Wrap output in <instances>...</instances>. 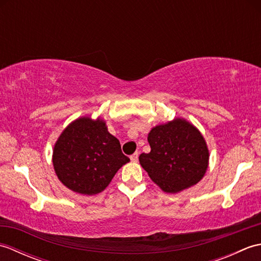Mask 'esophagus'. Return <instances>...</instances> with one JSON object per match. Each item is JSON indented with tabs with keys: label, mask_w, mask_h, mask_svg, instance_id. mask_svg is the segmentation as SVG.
<instances>
[{
	"label": "esophagus",
	"mask_w": 261,
	"mask_h": 261,
	"mask_svg": "<svg viewBox=\"0 0 261 261\" xmlns=\"http://www.w3.org/2000/svg\"><path fill=\"white\" fill-rule=\"evenodd\" d=\"M138 158H139V153H138V152H135L134 154H131V156H130V159H131L132 163H137Z\"/></svg>",
	"instance_id": "esophagus-1"
}]
</instances>
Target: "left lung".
<instances>
[{"mask_svg":"<svg viewBox=\"0 0 261 261\" xmlns=\"http://www.w3.org/2000/svg\"><path fill=\"white\" fill-rule=\"evenodd\" d=\"M151 150L139 162L151 180L166 193H178L203 178L208 149L202 134L185 119L156 125L148 135Z\"/></svg>","mask_w":261,"mask_h":261,"instance_id":"8db88e82","label":"left lung"}]
</instances>
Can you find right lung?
Wrapping results in <instances>:
<instances>
[{"mask_svg": "<svg viewBox=\"0 0 261 261\" xmlns=\"http://www.w3.org/2000/svg\"><path fill=\"white\" fill-rule=\"evenodd\" d=\"M130 159L105 121L82 116L71 122L55 143L53 165L58 179L83 195L101 193Z\"/></svg>", "mask_w": 261, "mask_h": 261, "instance_id": "1", "label": "right lung"}]
</instances>
